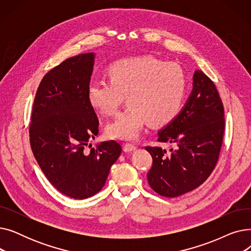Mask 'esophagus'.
I'll list each match as a JSON object with an SVG mask.
<instances>
[{"label":"esophagus","mask_w":251,"mask_h":251,"mask_svg":"<svg viewBox=\"0 0 251 251\" xmlns=\"http://www.w3.org/2000/svg\"><path fill=\"white\" fill-rule=\"evenodd\" d=\"M123 150L125 152H131V151H134L136 150V147L132 143H125L123 146Z\"/></svg>","instance_id":"1"}]
</instances>
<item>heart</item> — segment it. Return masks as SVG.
I'll list each match as a JSON object with an SVG mask.
<instances>
[{"label":"heart","mask_w":251,"mask_h":251,"mask_svg":"<svg viewBox=\"0 0 251 251\" xmlns=\"http://www.w3.org/2000/svg\"><path fill=\"white\" fill-rule=\"evenodd\" d=\"M109 81H91L87 101L97 115L110 117L124 100L129 107L105 127L112 139L133 140L150 123L165 127L179 116L187 90V78L180 65L151 56L124 58L107 70Z\"/></svg>","instance_id":"1"}]
</instances>
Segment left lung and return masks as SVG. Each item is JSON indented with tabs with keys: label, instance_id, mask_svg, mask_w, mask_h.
I'll list each match as a JSON object with an SVG mask.
<instances>
[{
	"label": "left lung",
	"instance_id": "8db88e82",
	"mask_svg": "<svg viewBox=\"0 0 251 251\" xmlns=\"http://www.w3.org/2000/svg\"><path fill=\"white\" fill-rule=\"evenodd\" d=\"M224 116L215 83L201 70H196L184 108L157 134V141L176 143L177 149L167 155L162 148L146 147L152 157L148 181L153 191L165 197H177L208 178L219 160L225 131Z\"/></svg>",
	"mask_w": 251,
	"mask_h": 251
}]
</instances>
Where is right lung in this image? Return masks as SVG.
Returning a JSON list of instances; mask_svg holds the SVG:
<instances>
[{"label": "right lung", "mask_w": 251, "mask_h": 251, "mask_svg": "<svg viewBox=\"0 0 251 251\" xmlns=\"http://www.w3.org/2000/svg\"><path fill=\"white\" fill-rule=\"evenodd\" d=\"M94 64L95 54L86 52L49 71L35 94L29 126L30 147L45 176L75 200L100 191L122 151L115 140L84 151L99 133L98 116L86 98Z\"/></svg>", "instance_id": "obj_1"}]
</instances>
